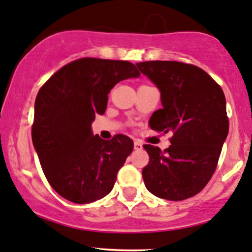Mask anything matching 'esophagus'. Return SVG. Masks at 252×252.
I'll return each instance as SVG.
<instances>
[{
    "label": "esophagus",
    "instance_id": "34e87169",
    "mask_svg": "<svg viewBox=\"0 0 252 252\" xmlns=\"http://www.w3.org/2000/svg\"><path fill=\"white\" fill-rule=\"evenodd\" d=\"M143 148V144L141 143L139 141H134V149L136 150H141Z\"/></svg>",
    "mask_w": 252,
    "mask_h": 252
}]
</instances>
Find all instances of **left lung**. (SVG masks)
Segmentation results:
<instances>
[{
    "label": "left lung",
    "mask_w": 252,
    "mask_h": 252,
    "mask_svg": "<svg viewBox=\"0 0 252 252\" xmlns=\"http://www.w3.org/2000/svg\"><path fill=\"white\" fill-rule=\"evenodd\" d=\"M160 91L162 108L149 120L152 129L172 132L162 152L145 144L149 162L142 171L155 196L180 201L198 194L216 170L229 123L222 88L203 69L171 61L137 63Z\"/></svg>",
    "instance_id": "left-lung-1"
}]
</instances>
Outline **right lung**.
<instances>
[{
  "mask_svg": "<svg viewBox=\"0 0 252 252\" xmlns=\"http://www.w3.org/2000/svg\"><path fill=\"white\" fill-rule=\"evenodd\" d=\"M139 76L129 62L82 58L59 69L38 91L32 144L49 184L66 200L93 203L113 189L133 142L124 134L104 141L91 125L105 113L111 88Z\"/></svg>",
  "mask_w": 252,
  "mask_h": 252,
  "instance_id": "1",
  "label": "right lung"
}]
</instances>
